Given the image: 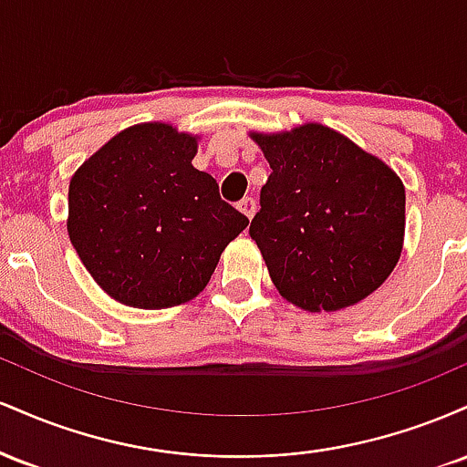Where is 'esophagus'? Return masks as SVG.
Masks as SVG:
<instances>
[{
  "label": "esophagus",
  "mask_w": 467,
  "mask_h": 467,
  "mask_svg": "<svg viewBox=\"0 0 467 467\" xmlns=\"http://www.w3.org/2000/svg\"><path fill=\"white\" fill-rule=\"evenodd\" d=\"M239 211L244 213V215L248 219H252V215L256 213V202L252 200V197H244V200L239 202Z\"/></svg>",
  "instance_id": "1"
}]
</instances>
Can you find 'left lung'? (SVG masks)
Wrapping results in <instances>:
<instances>
[{
	"label": "left lung",
	"instance_id": "8db88e82",
	"mask_svg": "<svg viewBox=\"0 0 467 467\" xmlns=\"http://www.w3.org/2000/svg\"><path fill=\"white\" fill-rule=\"evenodd\" d=\"M270 162L250 237L281 296L336 312L375 292L404 241V184L382 160L323 125L252 133Z\"/></svg>",
	"mask_w": 467,
	"mask_h": 467
}]
</instances>
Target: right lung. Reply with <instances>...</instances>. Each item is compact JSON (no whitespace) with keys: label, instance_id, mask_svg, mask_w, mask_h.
<instances>
[{"label":"right lung","instance_id":"add662e5","mask_svg":"<svg viewBox=\"0 0 467 467\" xmlns=\"http://www.w3.org/2000/svg\"><path fill=\"white\" fill-rule=\"evenodd\" d=\"M189 133L149 122L111 138L69 182L67 233L94 281L140 309L182 305L206 287L248 217L191 164Z\"/></svg>","mask_w":467,"mask_h":467}]
</instances>
